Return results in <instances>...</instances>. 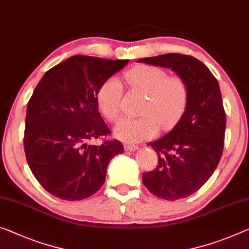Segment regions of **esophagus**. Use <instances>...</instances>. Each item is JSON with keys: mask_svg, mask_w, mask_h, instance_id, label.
Wrapping results in <instances>:
<instances>
[{"mask_svg": "<svg viewBox=\"0 0 249 249\" xmlns=\"http://www.w3.org/2000/svg\"><path fill=\"white\" fill-rule=\"evenodd\" d=\"M139 148L137 146V144H132V143H125L124 144V149L125 150H128V151H135V150H137V149Z\"/></svg>", "mask_w": 249, "mask_h": 249, "instance_id": "obj_1", "label": "esophagus"}]
</instances>
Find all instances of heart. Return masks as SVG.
Returning <instances> with one entry per match:
<instances>
[{"label": "heart", "mask_w": 249, "mask_h": 249, "mask_svg": "<svg viewBox=\"0 0 249 249\" xmlns=\"http://www.w3.org/2000/svg\"><path fill=\"white\" fill-rule=\"evenodd\" d=\"M125 79L133 89L146 94L140 117H124L114 132L124 141L137 142L155 137L160 128L173 127L185 112L189 100V88L180 75H169L154 66H141L125 72ZM124 87L117 76H110L98 90V103L107 119L118 120L121 112Z\"/></svg>", "instance_id": "heart-1"}]
</instances>
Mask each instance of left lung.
<instances>
[{"label": "left lung", "instance_id": "8db88e82", "mask_svg": "<svg viewBox=\"0 0 249 249\" xmlns=\"http://www.w3.org/2000/svg\"><path fill=\"white\" fill-rule=\"evenodd\" d=\"M138 62L169 68L188 85L185 112L168 135L150 143L158 163L142 174L143 185L155 196L169 201L186 198L212 177L223 155L226 113L219 85L209 69L191 55L168 53Z\"/></svg>", "mask_w": 249, "mask_h": 249}]
</instances>
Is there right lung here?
<instances>
[{"label":"right lung","mask_w":249,"mask_h":249,"mask_svg":"<svg viewBox=\"0 0 249 249\" xmlns=\"http://www.w3.org/2000/svg\"><path fill=\"white\" fill-rule=\"evenodd\" d=\"M129 60L74 55L42 76L28 103L24 130L26 161L40 185L63 200L92 196L106 180L107 167L124 152L98 109V90Z\"/></svg>","instance_id":"right-lung-1"}]
</instances>
